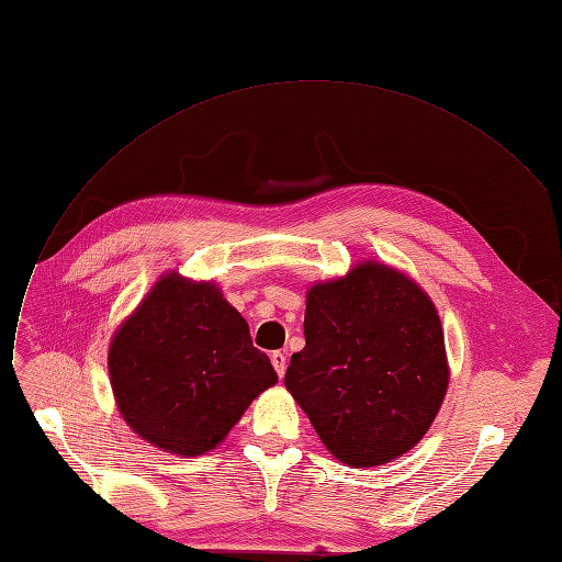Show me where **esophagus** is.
I'll list each match as a JSON object with an SVG mask.
<instances>
[{
    "label": "esophagus",
    "instance_id": "1",
    "mask_svg": "<svg viewBox=\"0 0 562 562\" xmlns=\"http://www.w3.org/2000/svg\"><path fill=\"white\" fill-rule=\"evenodd\" d=\"M272 366H274V370H277V374L279 376H283L285 374V366H288V356H285V351H272Z\"/></svg>",
    "mask_w": 562,
    "mask_h": 562
}]
</instances>
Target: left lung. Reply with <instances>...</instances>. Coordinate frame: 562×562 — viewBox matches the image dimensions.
<instances>
[{"instance_id": "left-lung-1", "label": "left lung", "mask_w": 562, "mask_h": 562, "mask_svg": "<svg viewBox=\"0 0 562 562\" xmlns=\"http://www.w3.org/2000/svg\"><path fill=\"white\" fill-rule=\"evenodd\" d=\"M306 347L285 387L319 440L351 468L390 463L436 419L449 368L442 324L426 292L381 262L317 283L306 296Z\"/></svg>"}]
</instances>
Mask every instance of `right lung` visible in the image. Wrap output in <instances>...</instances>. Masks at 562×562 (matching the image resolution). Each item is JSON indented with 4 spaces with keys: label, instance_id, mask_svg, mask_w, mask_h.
Wrapping results in <instances>:
<instances>
[{
    "label": "right lung",
    "instance_id": "1",
    "mask_svg": "<svg viewBox=\"0 0 562 562\" xmlns=\"http://www.w3.org/2000/svg\"><path fill=\"white\" fill-rule=\"evenodd\" d=\"M115 402L154 447L200 456L220 445L247 406L277 383L243 315L213 283L160 279L109 351Z\"/></svg>",
    "mask_w": 562,
    "mask_h": 562
}]
</instances>
